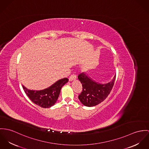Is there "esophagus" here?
<instances>
[{"instance_id":"obj_1","label":"esophagus","mask_w":149,"mask_h":149,"mask_svg":"<svg viewBox=\"0 0 149 149\" xmlns=\"http://www.w3.org/2000/svg\"><path fill=\"white\" fill-rule=\"evenodd\" d=\"M77 79V75L74 74H72L70 75V77H69V80L70 81H73Z\"/></svg>"}]
</instances>
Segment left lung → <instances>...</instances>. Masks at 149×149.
Masks as SVG:
<instances>
[{"label": "left lung", "instance_id": "8db88e82", "mask_svg": "<svg viewBox=\"0 0 149 149\" xmlns=\"http://www.w3.org/2000/svg\"><path fill=\"white\" fill-rule=\"evenodd\" d=\"M78 78L82 85L78 98L84 106L93 107L100 103L109 95L114 86L116 75L110 82L104 84L95 82L83 72L79 74Z\"/></svg>", "mask_w": 149, "mask_h": 149}]
</instances>
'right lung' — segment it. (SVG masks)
I'll return each mask as SVG.
<instances>
[{"label":"right lung","instance_id":"add662e5","mask_svg":"<svg viewBox=\"0 0 149 149\" xmlns=\"http://www.w3.org/2000/svg\"><path fill=\"white\" fill-rule=\"evenodd\" d=\"M68 81L66 78L60 79L50 87L40 91L28 90L23 85L22 87L26 95L35 104L43 108H49L56 103L62 86Z\"/></svg>","mask_w":149,"mask_h":149}]
</instances>
